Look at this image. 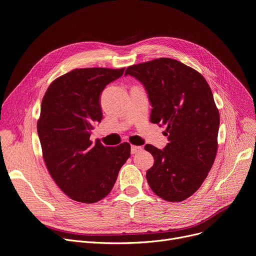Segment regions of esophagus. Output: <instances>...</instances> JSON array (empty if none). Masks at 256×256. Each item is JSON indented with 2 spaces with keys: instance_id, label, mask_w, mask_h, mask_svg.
<instances>
[{
  "instance_id": "esophagus-1",
  "label": "esophagus",
  "mask_w": 256,
  "mask_h": 256,
  "mask_svg": "<svg viewBox=\"0 0 256 256\" xmlns=\"http://www.w3.org/2000/svg\"><path fill=\"white\" fill-rule=\"evenodd\" d=\"M142 150H143L142 146H136V145H132L130 146V152H132V154H137L139 152H142Z\"/></svg>"
}]
</instances>
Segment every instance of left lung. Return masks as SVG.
Listing matches in <instances>:
<instances>
[{
	"instance_id": "left-lung-1",
	"label": "left lung",
	"mask_w": 256,
	"mask_h": 256,
	"mask_svg": "<svg viewBox=\"0 0 256 256\" xmlns=\"http://www.w3.org/2000/svg\"><path fill=\"white\" fill-rule=\"evenodd\" d=\"M128 74L143 84L150 121L166 126L169 141L163 150L145 145L154 158L147 182L158 197L180 202L199 189L217 154L220 116L210 87L202 74L170 58L128 66Z\"/></svg>"
}]
</instances>
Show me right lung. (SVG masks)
Segmentation results:
<instances>
[{
	"label": "right lung",
	"instance_id": "add662e5",
	"mask_svg": "<svg viewBox=\"0 0 256 256\" xmlns=\"http://www.w3.org/2000/svg\"><path fill=\"white\" fill-rule=\"evenodd\" d=\"M124 72L74 70L54 80L42 98L37 132L46 166L60 189L78 202L94 204L109 194L130 156L126 142L110 147L90 140L102 118L100 93Z\"/></svg>",
	"mask_w": 256,
	"mask_h": 256
}]
</instances>
